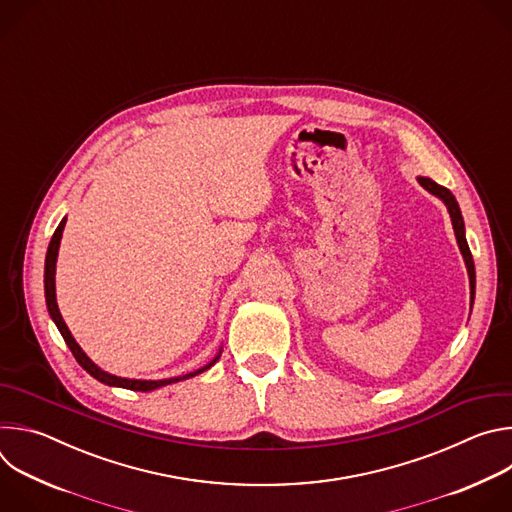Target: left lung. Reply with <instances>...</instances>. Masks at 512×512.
<instances>
[{
  "label": "left lung",
  "instance_id": "left-lung-1",
  "mask_svg": "<svg viewBox=\"0 0 512 512\" xmlns=\"http://www.w3.org/2000/svg\"><path fill=\"white\" fill-rule=\"evenodd\" d=\"M417 180H419V184H421V186H423L427 192L435 194L437 198H442V200L446 202L448 210H450V216H452V225H454V233H456V239H458L460 251H462V255H464L466 267H468V277H470V294H472V302H474L476 271H474V259H472V253H470V247H468V241H466V233H464V218H462L460 206H458V202H456L454 194H452L448 188H444V186H440V184H437V182H433L431 178H423V176H419Z\"/></svg>",
  "mask_w": 512,
  "mask_h": 512
}]
</instances>
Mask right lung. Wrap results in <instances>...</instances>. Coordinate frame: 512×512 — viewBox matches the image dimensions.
<instances>
[{"label":"right lung","mask_w":512,"mask_h":512,"mask_svg":"<svg viewBox=\"0 0 512 512\" xmlns=\"http://www.w3.org/2000/svg\"><path fill=\"white\" fill-rule=\"evenodd\" d=\"M64 223H66V218H62L60 225L56 227V231H54V235H52V239H50V245H48V253H46V265H44V294H46V306H48V312H50V316H52L54 324L58 326V330H60V334H62L64 342L68 344V348H70L72 356L77 358V362L81 364V367H83L91 377H95L97 381H101V383H105V385H109V387H123V389H131V391H154V389H158V387H166V385H170V383H178V381H184V379L196 377V375H200L202 371H206V369H210V367H212V364L218 360V356H216L210 364H206L204 369H198V371L188 373V375H182V377L164 379V381H137V379H121V377H115V375H109V373L101 371V369L97 367V364H95V362H93V360H91V358L81 350V346L77 344V340L72 338L70 330L66 328L64 320H62V316H60V312H58V306H56V294H54V273H56V255H58V247H60V239H62Z\"/></svg>","instance_id":"1"}]
</instances>
